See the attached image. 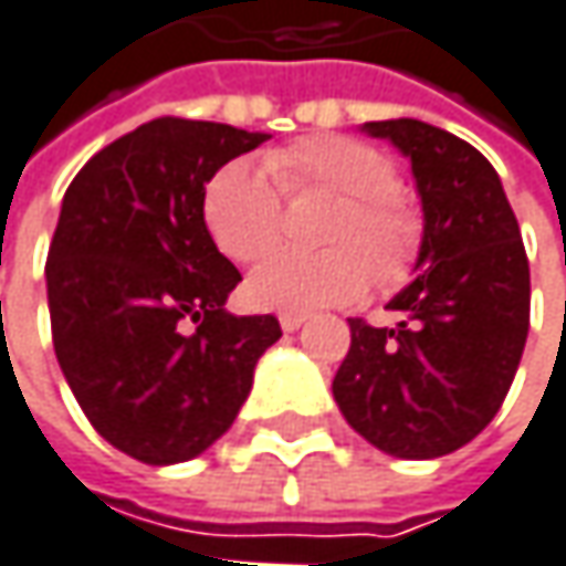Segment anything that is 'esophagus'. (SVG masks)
Segmentation results:
<instances>
[{"mask_svg": "<svg viewBox=\"0 0 566 566\" xmlns=\"http://www.w3.org/2000/svg\"><path fill=\"white\" fill-rule=\"evenodd\" d=\"M304 321H307L304 314H282V317H279V324H282L284 334H294V331H301V327H304Z\"/></svg>", "mask_w": 566, "mask_h": 566, "instance_id": "esophagus-1", "label": "esophagus"}]
</instances>
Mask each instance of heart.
Listing matches in <instances>:
<instances>
[{
	"mask_svg": "<svg viewBox=\"0 0 566 566\" xmlns=\"http://www.w3.org/2000/svg\"><path fill=\"white\" fill-rule=\"evenodd\" d=\"M265 165L227 161L203 187V223L232 262H262L282 239V190H327L343 197L331 217L324 252H282L252 272L245 297L252 307L307 314L346 304L379 284H398L421 249V220L395 193L398 171L379 148L349 135H307Z\"/></svg>",
	"mask_w": 566,
	"mask_h": 566,
	"instance_id": "obj_1",
	"label": "heart"
}]
</instances>
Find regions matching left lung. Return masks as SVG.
<instances>
[{
	"mask_svg": "<svg viewBox=\"0 0 566 566\" xmlns=\"http://www.w3.org/2000/svg\"><path fill=\"white\" fill-rule=\"evenodd\" d=\"M363 132L411 161L424 230L415 282L388 301L405 321H349L334 398L382 453L434 460L470 443L509 395L528 336V259L502 180L470 142L421 119Z\"/></svg>",
	"mask_w": 566,
	"mask_h": 566,
	"instance_id": "obj_1",
	"label": "left lung"
}]
</instances>
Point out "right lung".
Returning a JSON list of instances; mask_svg holds the SVG:
<instances>
[{
    "label": "right lung",
    "instance_id": "obj_1",
    "mask_svg": "<svg viewBox=\"0 0 566 566\" xmlns=\"http://www.w3.org/2000/svg\"><path fill=\"white\" fill-rule=\"evenodd\" d=\"M269 132L161 116L71 180L48 249L61 373L90 424L151 467L200 457L249 398L272 314L235 317L242 282L203 223V187Z\"/></svg>",
    "mask_w": 566,
    "mask_h": 566
}]
</instances>
